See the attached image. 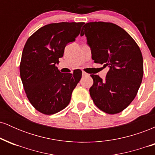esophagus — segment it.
Segmentation results:
<instances>
[{
  "label": "esophagus",
  "mask_w": 155,
  "mask_h": 155,
  "mask_svg": "<svg viewBox=\"0 0 155 155\" xmlns=\"http://www.w3.org/2000/svg\"><path fill=\"white\" fill-rule=\"evenodd\" d=\"M89 76V74H87V73H85V72H82V76Z\"/></svg>",
  "instance_id": "34e87169"
}]
</instances>
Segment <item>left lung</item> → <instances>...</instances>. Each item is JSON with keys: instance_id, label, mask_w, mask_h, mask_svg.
Segmentation results:
<instances>
[{"instance_id": "8db88e82", "label": "left lung", "mask_w": 155, "mask_h": 155, "mask_svg": "<svg viewBox=\"0 0 155 155\" xmlns=\"http://www.w3.org/2000/svg\"><path fill=\"white\" fill-rule=\"evenodd\" d=\"M90 47L92 59L109 70L103 81L92 74L90 94L94 104L110 114L120 113L130 104L141 84L143 57L140 48L124 30L111 22L86 23L81 28Z\"/></svg>"}]
</instances>
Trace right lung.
<instances>
[{
	"label": "right lung",
	"mask_w": 155,
	"mask_h": 155,
	"mask_svg": "<svg viewBox=\"0 0 155 155\" xmlns=\"http://www.w3.org/2000/svg\"><path fill=\"white\" fill-rule=\"evenodd\" d=\"M84 22L51 23L35 31L27 41L19 72L31 104L44 114L58 113L70 103L81 71L63 74L57 65L65 46L76 40Z\"/></svg>",
	"instance_id": "1"
}]
</instances>
